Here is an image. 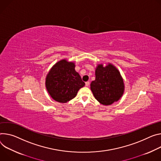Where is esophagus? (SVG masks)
Wrapping results in <instances>:
<instances>
[{"label": "esophagus", "mask_w": 161, "mask_h": 161, "mask_svg": "<svg viewBox=\"0 0 161 161\" xmlns=\"http://www.w3.org/2000/svg\"><path fill=\"white\" fill-rule=\"evenodd\" d=\"M89 84H90L89 81H86V82H85V86H89Z\"/></svg>", "instance_id": "esophagus-1"}]
</instances>
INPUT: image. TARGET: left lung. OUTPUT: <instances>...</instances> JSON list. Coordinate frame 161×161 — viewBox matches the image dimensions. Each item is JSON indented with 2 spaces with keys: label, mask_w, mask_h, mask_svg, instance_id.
Here are the masks:
<instances>
[{
  "label": "left lung",
  "mask_w": 161,
  "mask_h": 161,
  "mask_svg": "<svg viewBox=\"0 0 161 161\" xmlns=\"http://www.w3.org/2000/svg\"><path fill=\"white\" fill-rule=\"evenodd\" d=\"M96 79L91 83L94 97L103 105H110L123 96L125 85L120 72L114 65L108 64L105 67H96Z\"/></svg>",
  "instance_id": "obj_1"
}]
</instances>
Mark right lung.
<instances>
[{"label":"right lung","instance_id":"1","mask_svg":"<svg viewBox=\"0 0 161 161\" xmlns=\"http://www.w3.org/2000/svg\"><path fill=\"white\" fill-rule=\"evenodd\" d=\"M85 83L75 70L74 62L62 60L51 69L46 78L48 93L56 101L67 103L76 97Z\"/></svg>","mask_w":161,"mask_h":161}]
</instances>
